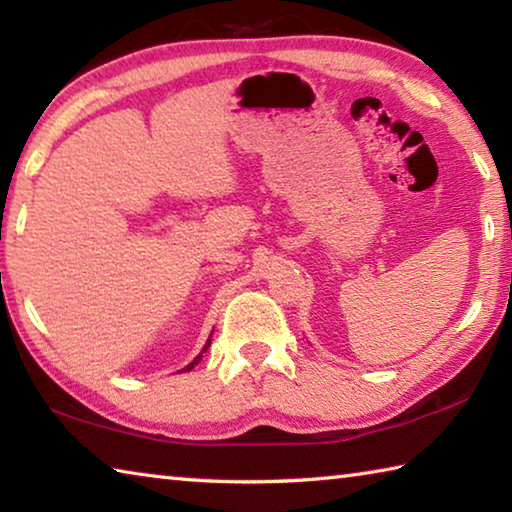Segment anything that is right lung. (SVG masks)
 <instances>
[{"instance_id": "add662e5", "label": "right lung", "mask_w": 512, "mask_h": 512, "mask_svg": "<svg viewBox=\"0 0 512 512\" xmlns=\"http://www.w3.org/2000/svg\"><path fill=\"white\" fill-rule=\"evenodd\" d=\"M210 343H212V336H210V339H207V343H205V348H203V352H207V348H210ZM203 352H201V354H198V357H196V359H194L192 363H189V366H187V368H183V372H185V370H192V368L196 366V363L203 359Z\"/></svg>"}]
</instances>
